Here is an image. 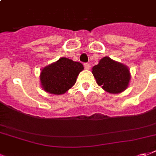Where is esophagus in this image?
I'll use <instances>...</instances> for the list:
<instances>
[{
	"mask_svg": "<svg viewBox=\"0 0 156 156\" xmlns=\"http://www.w3.org/2000/svg\"><path fill=\"white\" fill-rule=\"evenodd\" d=\"M84 66H85V68H86V70H89L90 69V64L89 63H85V64H84Z\"/></svg>",
	"mask_w": 156,
	"mask_h": 156,
	"instance_id": "1",
	"label": "esophagus"
}]
</instances>
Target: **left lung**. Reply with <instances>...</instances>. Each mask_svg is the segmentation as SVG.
Instances as JSON below:
<instances>
[{"mask_svg":"<svg viewBox=\"0 0 156 156\" xmlns=\"http://www.w3.org/2000/svg\"><path fill=\"white\" fill-rule=\"evenodd\" d=\"M92 74L99 86L111 94L124 91L130 80L129 68L108 56L102 58L98 65L93 66Z\"/></svg>","mask_w":156,"mask_h":156,"instance_id":"8db88e82","label":"left lung"}]
</instances>
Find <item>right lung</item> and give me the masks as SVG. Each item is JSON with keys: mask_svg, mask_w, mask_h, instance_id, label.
I'll return each instance as SVG.
<instances>
[{"mask_svg": "<svg viewBox=\"0 0 156 156\" xmlns=\"http://www.w3.org/2000/svg\"><path fill=\"white\" fill-rule=\"evenodd\" d=\"M83 70L81 63L61 57L42 69L40 75L41 85L50 94L62 95L75 85L77 76Z\"/></svg>", "mask_w": 156, "mask_h": 156, "instance_id": "obj_1", "label": "right lung"}]
</instances>
